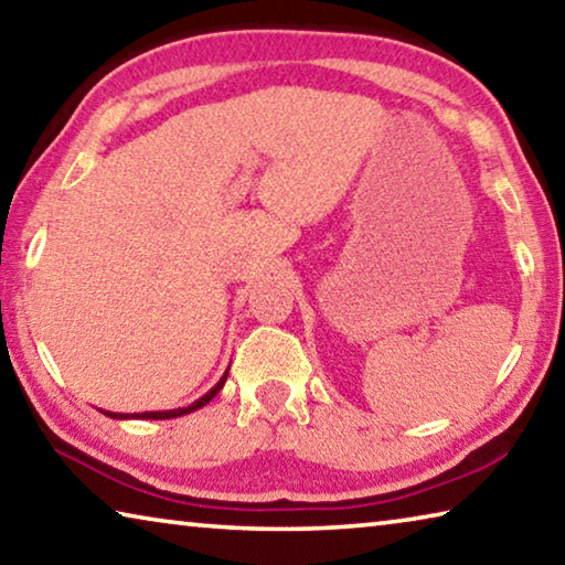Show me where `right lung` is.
<instances>
[{"label": "right lung", "mask_w": 565, "mask_h": 565, "mask_svg": "<svg viewBox=\"0 0 565 565\" xmlns=\"http://www.w3.org/2000/svg\"><path fill=\"white\" fill-rule=\"evenodd\" d=\"M226 376H228V369L224 371V376L216 381V386H214L212 391H206V394H204L202 398H196L194 404H191V406H184V408H171V411H141V414H114V411H102V414H104V416H109V418H151V420H161V418H177V416H184V414H191V411H196V408L206 406L209 401H212V398L218 394V391H222V386H224Z\"/></svg>", "instance_id": "obj_1"}]
</instances>
